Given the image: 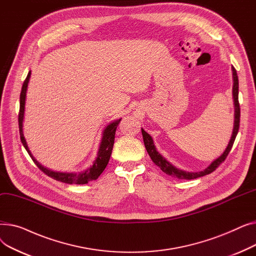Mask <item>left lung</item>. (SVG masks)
Instances as JSON below:
<instances>
[{"instance_id": "obj_1", "label": "left lung", "mask_w": 256, "mask_h": 256, "mask_svg": "<svg viewBox=\"0 0 256 256\" xmlns=\"http://www.w3.org/2000/svg\"><path fill=\"white\" fill-rule=\"evenodd\" d=\"M232 98H234V128H232V135L230 137V142L227 144V147L225 148L224 152L217 158L212 162L202 171H198V172H189V171H184L182 169L176 168V166H173L170 162L160 154L154 146V139L152 138V136L150 134H147L143 128H141L142 130V136H143V141H144V145L145 148L148 152L150 156L152 158V162L158 166L163 172H165L168 176L176 178H180V180H194V178H198L201 176H204L206 174L212 173V171L216 170V168L219 167V165L224 162V160L226 158V156L230 154L232 147L234 145V139L238 135V128H240V104H238V74H236V70H234V67H232Z\"/></svg>"}]
</instances>
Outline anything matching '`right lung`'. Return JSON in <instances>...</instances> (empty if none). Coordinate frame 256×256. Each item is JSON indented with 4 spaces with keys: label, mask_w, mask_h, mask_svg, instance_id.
<instances>
[{
    "label": "right lung",
    "mask_w": 256,
    "mask_h": 256,
    "mask_svg": "<svg viewBox=\"0 0 256 256\" xmlns=\"http://www.w3.org/2000/svg\"><path fill=\"white\" fill-rule=\"evenodd\" d=\"M31 76V72H29L28 76H26L24 82L20 92V114H18V126H20V140L26 148L30 156L32 158L33 162L36 164V166L44 172L48 176L56 180L58 182H62L65 184H88L91 180H96L98 178V176L102 173L104 168L106 167L108 163H109V160L112 154L113 145H114V139H115V132L117 128V126L120 122V119L112 121L111 124H108L104 130H102V135L100 139V143L98 146V152L96 154V160H93V163L90 167L87 169L80 171V172H58V171H52L44 166H42L37 160L31 154L28 144L24 137V130H22V122H24V104H26V89H28V84Z\"/></svg>",
    "instance_id": "1"
}]
</instances>
